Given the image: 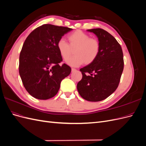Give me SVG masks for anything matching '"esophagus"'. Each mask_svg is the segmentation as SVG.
I'll use <instances>...</instances> for the list:
<instances>
[{
    "label": "esophagus",
    "mask_w": 146,
    "mask_h": 146,
    "mask_svg": "<svg viewBox=\"0 0 146 146\" xmlns=\"http://www.w3.org/2000/svg\"><path fill=\"white\" fill-rule=\"evenodd\" d=\"M71 70H72V72H75L76 70V69H75V68H72L71 69Z\"/></svg>",
    "instance_id": "1"
}]
</instances>
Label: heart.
Segmentation results:
<instances>
[{
  "instance_id": "b5f03b06",
  "label": "heart",
  "mask_w": 146,
  "mask_h": 146,
  "mask_svg": "<svg viewBox=\"0 0 146 146\" xmlns=\"http://www.w3.org/2000/svg\"><path fill=\"white\" fill-rule=\"evenodd\" d=\"M68 44L64 39H60L57 42V48L61 56L67 61L73 54L68 64L72 66H77L83 63L88 65L93 63L98 58L100 51V44L98 39L90 38L88 34L80 30L75 31L68 37Z\"/></svg>"
}]
</instances>
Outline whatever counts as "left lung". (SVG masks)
Wrapping results in <instances>:
<instances>
[{
    "label": "left lung",
    "instance_id": "obj_1",
    "mask_svg": "<svg viewBox=\"0 0 146 146\" xmlns=\"http://www.w3.org/2000/svg\"><path fill=\"white\" fill-rule=\"evenodd\" d=\"M88 31L98 36L100 51L93 63L80 69L82 78L77 88L84 99L99 102L107 99L118 87L124 64L123 52L116 39L107 31L102 29Z\"/></svg>",
    "mask_w": 146,
    "mask_h": 146
}]
</instances>
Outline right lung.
I'll use <instances>...</instances> for the list:
<instances>
[{"label": "right lung", "mask_w": 146, "mask_h": 146, "mask_svg": "<svg viewBox=\"0 0 146 146\" xmlns=\"http://www.w3.org/2000/svg\"><path fill=\"white\" fill-rule=\"evenodd\" d=\"M71 30L44 24L26 38L19 55V72L24 88L33 98L47 100L54 97L61 82L71 72L68 65H60L63 59L56 46L63 35Z\"/></svg>", "instance_id": "obj_1"}]
</instances>
